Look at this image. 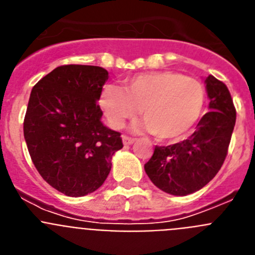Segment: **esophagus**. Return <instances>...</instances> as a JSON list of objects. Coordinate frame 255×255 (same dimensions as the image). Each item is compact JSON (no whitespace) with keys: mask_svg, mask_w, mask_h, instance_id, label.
I'll list each match as a JSON object with an SVG mask.
<instances>
[{"mask_svg":"<svg viewBox=\"0 0 255 255\" xmlns=\"http://www.w3.org/2000/svg\"><path fill=\"white\" fill-rule=\"evenodd\" d=\"M123 141L125 145H130V144H132L135 141L134 138H130V136H128V135H124L123 136Z\"/></svg>","mask_w":255,"mask_h":255,"instance_id":"1","label":"esophagus"}]
</instances>
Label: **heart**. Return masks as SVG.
I'll return each mask as SVG.
<instances>
[{"instance_id":"1","label":"heart","mask_w":255,"mask_h":255,"mask_svg":"<svg viewBox=\"0 0 255 255\" xmlns=\"http://www.w3.org/2000/svg\"><path fill=\"white\" fill-rule=\"evenodd\" d=\"M206 102L202 83L173 71L139 74L123 89L108 85L101 105L114 128L120 129L141 111L145 128L159 140H175L199 120Z\"/></svg>"}]
</instances>
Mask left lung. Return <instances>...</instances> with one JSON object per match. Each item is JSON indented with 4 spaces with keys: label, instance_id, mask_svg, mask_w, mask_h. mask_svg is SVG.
I'll use <instances>...</instances> for the list:
<instances>
[{
    "label": "left lung",
    "instance_id": "8db88e82",
    "mask_svg": "<svg viewBox=\"0 0 255 255\" xmlns=\"http://www.w3.org/2000/svg\"><path fill=\"white\" fill-rule=\"evenodd\" d=\"M209 112L197 130L180 143L158 147L144 164L150 181L171 195H189L200 190L224 164L236 121V110L229 89L215 76L206 79Z\"/></svg>",
    "mask_w": 255,
    "mask_h": 255
}]
</instances>
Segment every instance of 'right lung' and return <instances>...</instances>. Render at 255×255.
Returning a JSON list of instances; mask_svg holds the SVG:
<instances>
[{"mask_svg": "<svg viewBox=\"0 0 255 255\" xmlns=\"http://www.w3.org/2000/svg\"><path fill=\"white\" fill-rule=\"evenodd\" d=\"M108 71L64 65L33 87L24 119V138L39 175L67 197H84L102 185L120 132L101 121L98 105Z\"/></svg>", "mask_w": 255, "mask_h": 255, "instance_id": "add662e5", "label": "right lung"}]
</instances>
